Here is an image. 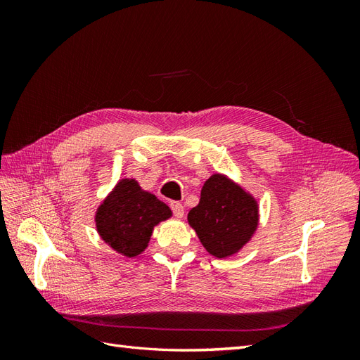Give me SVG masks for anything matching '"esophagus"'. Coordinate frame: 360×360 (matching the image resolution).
<instances>
[{
    "mask_svg": "<svg viewBox=\"0 0 360 360\" xmlns=\"http://www.w3.org/2000/svg\"><path fill=\"white\" fill-rule=\"evenodd\" d=\"M171 210H172L174 216H177V217H183L184 216V207H183V204H180L177 201L171 202Z\"/></svg>",
    "mask_w": 360,
    "mask_h": 360,
    "instance_id": "34e87169",
    "label": "esophagus"
}]
</instances>
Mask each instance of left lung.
<instances>
[{
    "instance_id": "left-lung-1",
    "label": "left lung",
    "mask_w": 360,
    "mask_h": 360,
    "mask_svg": "<svg viewBox=\"0 0 360 360\" xmlns=\"http://www.w3.org/2000/svg\"><path fill=\"white\" fill-rule=\"evenodd\" d=\"M188 221L202 246L217 258L237 252L254 234L258 207L252 197L221 174L204 183L201 200Z\"/></svg>"
}]
</instances>
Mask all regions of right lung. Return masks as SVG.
<instances>
[{
  "instance_id": "right-lung-1",
  "label": "right lung",
  "mask_w": 360,
  "mask_h": 360,
  "mask_svg": "<svg viewBox=\"0 0 360 360\" xmlns=\"http://www.w3.org/2000/svg\"><path fill=\"white\" fill-rule=\"evenodd\" d=\"M171 216L169 207L135 180H122L96 214L101 237L117 252L136 257L147 248L155 225Z\"/></svg>"
}]
</instances>
